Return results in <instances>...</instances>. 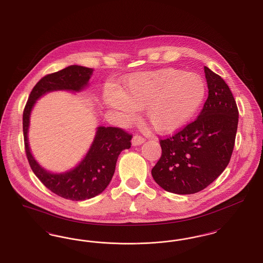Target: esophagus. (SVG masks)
Instances as JSON below:
<instances>
[{
  "instance_id": "1",
  "label": "esophagus",
  "mask_w": 263,
  "mask_h": 263,
  "mask_svg": "<svg viewBox=\"0 0 263 263\" xmlns=\"http://www.w3.org/2000/svg\"><path fill=\"white\" fill-rule=\"evenodd\" d=\"M144 142H145V139L142 138V137H140L138 135H135V136L132 138V145H133V146H139V145H142Z\"/></svg>"
}]
</instances>
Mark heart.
<instances>
[{
    "mask_svg": "<svg viewBox=\"0 0 263 263\" xmlns=\"http://www.w3.org/2000/svg\"><path fill=\"white\" fill-rule=\"evenodd\" d=\"M206 84L201 76L175 68L135 72L121 81L117 92H104V103L117 111L124 121L144 108L156 132L171 134L182 129L201 108Z\"/></svg>",
    "mask_w": 263,
    "mask_h": 263,
    "instance_id": "1",
    "label": "heart"
}]
</instances>
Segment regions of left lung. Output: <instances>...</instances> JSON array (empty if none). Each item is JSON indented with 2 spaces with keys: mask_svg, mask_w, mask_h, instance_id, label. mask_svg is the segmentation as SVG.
<instances>
[{
  "mask_svg": "<svg viewBox=\"0 0 263 263\" xmlns=\"http://www.w3.org/2000/svg\"><path fill=\"white\" fill-rule=\"evenodd\" d=\"M209 96L199 117L170 138L160 141L162 155L152 169L165 191L198 193L230 163L238 124V110L226 81L204 66Z\"/></svg>",
  "mask_w": 263,
  "mask_h": 263,
  "instance_id": "1",
  "label": "left lung"
}]
</instances>
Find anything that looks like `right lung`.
I'll use <instances>...</instances> for the list:
<instances>
[{
  "instance_id": "1",
  "label": "right lung",
  "mask_w": 263,
  "mask_h": 263,
  "mask_svg": "<svg viewBox=\"0 0 263 263\" xmlns=\"http://www.w3.org/2000/svg\"><path fill=\"white\" fill-rule=\"evenodd\" d=\"M93 68L69 65L46 76L32 88L23 114V130L26 153L31 170L52 193L66 200L85 201L101 194L109 185L115 172L119 154L131 147V135L116 127L99 126L87 153L70 170L53 173L45 169L31 154L29 128L31 111L42 96L52 91L80 92L89 85Z\"/></svg>"
}]
</instances>
